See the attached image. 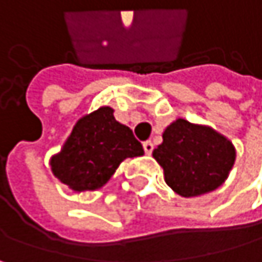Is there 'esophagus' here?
Returning <instances> with one entry per match:
<instances>
[{"instance_id":"1","label":"esophagus","mask_w":262,"mask_h":262,"mask_svg":"<svg viewBox=\"0 0 262 262\" xmlns=\"http://www.w3.org/2000/svg\"><path fill=\"white\" fill-rule=\"evenodd\" d=\"M143 149H145V152H146V154H151V152H152V149H154V145H152V142H151V140H146V142H143Z\"/></svg>"}]
</instances>
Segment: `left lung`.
Returning <instances> with one entry per match:
<instances>
[{
    "mask_svg": "<svg viewBox=\"0 0 262 262\" xmlns=\"http://www.w3.org/2000/svg\"><path fill=\"white\" fill-rule=\"evenodd\" d=\"M162 137L152 157L163 168L168 187L184 198L216 190L235 163L232 142L208 126L179 119Z\"/></svg>",
    "mask_w": 262,
    "mask_h": 262,
    "instance_id": "obj_1",
    "label": "left lung"
}]
</instances>
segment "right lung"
Returning <instances> with one entry per match:
<instances>
[{
	"label": "right lung",
	"mask_w": 262,
	"mask_h": 262,
	"mask_svg": "<svg viewBox=\"0 0 262 262\" xmlns=\"http://www.w3.org/2000/svg\"><path fill=\"white\" fill-rule=\"evenodd\" d=\"M142 154V143L133 131L103 106L77 122L61 152L51 159V167L72 190H95L110 181L122 160Z\"/></svg>",
	"instance_id": "1"
}]
</instances>
